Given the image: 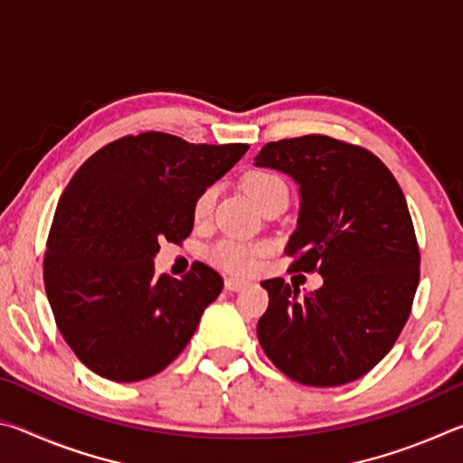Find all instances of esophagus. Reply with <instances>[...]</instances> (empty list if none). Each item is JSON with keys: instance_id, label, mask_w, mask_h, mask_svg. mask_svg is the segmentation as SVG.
I'll return each instance as SVG.
<instances>
[{"instance_id": "obj_1", "label": "esophagus", "mask_w": 463, "mask_h": 463, "mask_svg": "<svg viewBox=\"0 0 463 463\" xmlns=\"http://www.w3.org/2000/svg\"><path fill=\"white\" fill-rule=\"evenodd\" d=\"M247 286V281H242V279H237V278H229L224 281V288L229 289V292H241L242 288Z\"/></svg>"}]
</instances>
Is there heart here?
I'll return each instance as SVG.
<instances>
[{
  "label": "heart",
  "instance_id": "b5f03b06",
  "mask_svg": "<svg viewBox=\"0 0 463 463\" xmlns=\"http://www.w3.org/2000/svg\"><path fill=\"white\" fill-rule=\"evenodd\" d=\"M242 190L250 195V200H253L260 208H263L265 203H269L271 200H276L278 195L288 194L284 179L265 169L247 171V174L242 175ZM214 200V185H208L206 190H202L198 194V198L194 200L192 206L195 222L206 221V218L213 214ZM265 253H268V245H263V242L222 239L208 249V260L213 261L216 268L234 273V276H245V273H250L257 268V261H260V257Z\"/></svg>",
  "mask_w": 463,
  "mask_h": 463
}]
</instances>
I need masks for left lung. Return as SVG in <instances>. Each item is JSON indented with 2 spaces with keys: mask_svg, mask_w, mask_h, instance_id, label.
Segmentation results:
<instances>
[{
  "mask_svg": "<svg viewBox=\"0 0 463 463\" xmlns=\"http://www.w3.org/2000/svg\"><path fill=\"white\" fill-rule=\"evenodd\" d=\"M255 165L284 171L300 185V216L286 255L292 269L325 279L307 296L284 278L261 281L269 294L257 323L263 351L307 386L362 378L394 347L420 278L401 185L372 151L325 135L268 143Z\"/></svg>",
  "mask_w": 463,
  "mask_h": 463,
  "instance_id": "obj_1",
  "label": "left lung"
}]
</instances>
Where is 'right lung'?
<instances>
[{
    "label": "right lung",
    "instance_id": "1",
    "mask_svg": "<svg viewBox=\"0 0 463 463\" xmlns=\"http://www.w3.org/2000/svg\"><path fill=\"white\" fill-rule=\"evenodd\" d=\"M249 145H194L167 132L112 140L62 192L44 250V289L73 354L112 382H138L174 362L224 281L194 263L155 276L159 242L194 229L192 206Z\"/></svg>",
    "mask_w": 463,
    "mask_h": 463
}]
</instances>
